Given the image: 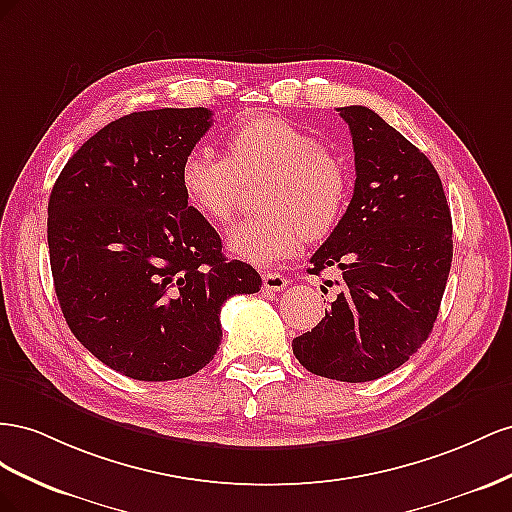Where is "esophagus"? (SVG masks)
Here are the masks:
<instances>
[{"label": "esophagus", "instance_id": "34e87169", "mask_svg": "<svg viewBox=\"0 0 512 512\" xmlns=\"http://www.w3.org/2000/svg\"><path fill=\"white\" fill-rule=\"evenodd\" d=\"M289 285L287 276L279 274V272H266L264 274V289L266 291H283Z\"/></svg>", "mask_w": 512, "mask_h": 512}]
</instances>
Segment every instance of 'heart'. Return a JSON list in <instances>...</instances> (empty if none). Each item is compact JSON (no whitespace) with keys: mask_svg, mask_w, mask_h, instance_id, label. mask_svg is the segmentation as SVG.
Returning <instances> with one entry per match:
<instances>
[{"mask_svg":"<svg viewBox=\"0 0 512 512\" xmlns=\"http://www.w3.org/2000/svg\"><path fill=\"white\" fill-rule=\"evenodd\" d=\"M257 180L253 203L261 210L227 236L229 251L255 266L296 255L306 236H328L352 193L345 160L276 115H255L231 128L227 156L197 145L180 165L186 201L210 223H227L242 184Z\"/></svg>","mask_w":512,"mask_h":512,"instance_id":"1","label":"heart"}]
</instances>
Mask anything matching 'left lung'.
<instances>
[{
    "label": "left lung",
    "instance_id": "obj_1",
    "mask_svg": "<svg viewBox=\"0 0 512 512\" xmlns=\"http://www.w3.org/2000/svg\"><path fill=\"white\" fill-rule=\"evenodd\" d=\"M354 143L349 206L311 272H343L326 317L291 347L306 371L371 382L416 354L440 311L452 261V218L431 160L367 107L339 109Z\"/></svg>",
    "mask_w": 512,
    "mask_h": 512
}]
</instances>
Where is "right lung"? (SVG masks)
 Masks as SVG:
<instances>
[{
	"label": "right lung",
	"instance_id": "1",
	"mask_svg": "<svg viewBox=\"0 0 512 512\" xmlns=\"http://www.w3.org/2000/svg\"><path fill=\"white\" fill-rule=\"evenodd\" d=\"M210 126L203 107L124 115L72 154L49 197L66 324L100 362L141 382L201 371L223 339L221 306L261 287L182 193V158Z\"/></svg>",
	"mask_w": 512,
	"mask_h": 512
}]
</instances>
